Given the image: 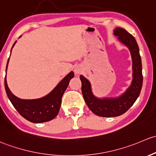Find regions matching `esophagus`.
Returning a JSON list of instances; mask_svg holds the SVG:
<instances>
[{
  "mask_svg": "<svg viewBox=\"0 0 156 156\" xmlns=\"http://www.w3.org/2000/svg\"><path fill=\"white\" fill-rule=\"evenodd\" d=\"M74 72H75V73H76V74H79V73L81 72V68H80V67L79 66H76L74 68Z\"/></svg>",
  "mask_w": 156,
  "mask_h": 156,
  "instance_id": "obj_1",
  "label": "esophagus"
}]
</instances>
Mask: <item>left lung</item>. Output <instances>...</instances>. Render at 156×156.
<instances>
[{"label":"left lung","mask_w":156,"mask_h":156,"mask_svg":"<svg viewBox=\"0 0 156 156\" xmlns=\"http://www.w3.org/2000/svg\"><path fill=\"white\" fill-rule=\"evenodd\" d=\"M114 34L129 48L133 60V81L126 93L118 98L98 99L91 93L89 82L84 76H80L82 93L85 101L92 113L103 117L118 116L126 113L137 100L143 85L141 58L135 38L122 28H115Z\"/></svg>","instance_id":"8db88e82"}]
</instances>
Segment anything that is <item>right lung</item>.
<instances>
[{
    "label": "right lung",
    "mask_w": 156,
    "mask_h": 156,
    "mask_svg": "<svg viewBox=\"0 0 156 156\" xmlns=\"http://www.w3.org/2000/svg\"><path fill=\"white\" fill-rule=\"evenodd\" d=\"M16 43V41L14 43L12 47ZM8 62L9 59L6 64V71ZM73 72L71 71L58 83L52 92L42 98L36 100H22L13 95L8 88L6 76L4 79V86L9 101L18 113L29 122L34 123H41L50 121L58 115L61 107L62 96L68 86L70 79L73 78Z\"/></svg>",
    "instance_id": "add662e5"
}]
</instances>
